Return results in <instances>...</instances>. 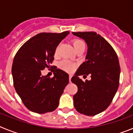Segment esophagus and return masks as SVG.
<instances>
[{
	"label": "esophagus",
	"instance_id": "34e87169",
	"mask_svg": "<svg viewBox=\"0 0 133 133\" xmlns=\"http://www.w3.org/2000/svg\"><path fill=\"white\" fill-rule=\"evenodd\" d=\"M72 75H69V82H71V78H72Z\"/></svg>",
	"mask_w": 133,
	"mask_h": 133
}]
</instances>
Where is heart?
<instances>
[{"instance_id":"heart-1","label":"heart","mask_w":133,"mask_h":133,"mask_svg":"<svg viewBox=\"0 0 133 133\" xmlns=\"http://www.w3.org/2000/svg\"><path fill=\"white\" fill-rule=\"evenodd\" d=\"M72 45L75 49V50H78V49H81V48L85 47V44H84V42L83 41L79 39H75L72 42ZM58 66L61 69H63L64 70L69 71V72H71L75 69V64L72 62L68 61V60H63L58 64Z\"/></svg>"}]
</instances>
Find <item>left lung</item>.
I'll use <instances>...</instances> for the list:
<instances>
[{"label":"left lung","instance_id":"obj_1","mask_svg":"<svg viewBox=\"0 0 133 133\" xmlns=\"http://www.w3.org/2000/svg\"><path fill=\"white\" fill-rule=\"evenodd\" d=\"M72 34L84 40L88 46L86 61L71 78L78 87L74 106L80 113L94 116L107 109L117 92L121 71L118 56L112 46L95 32ZM89 74L91 79L85 82L78 77Z\"/></svg>","mask_w":133,"mask_h":133}]
</instances>
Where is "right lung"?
I'll use <instances>...</instances> for the list:
<instances>
[{
  "mask_svg": "<svg viewBox=\"0 0 133 133\" xmlns=\"http://www.w3.org/2000/svg\"><path fill=\"white\" fill-rule=\"evenodd\" d=\"M69 34L42 32L27 41L13 60L12 75L14 87L23 104L32 112H52L58 107L59 98L69 82V75L61 69L54 77L42 76L41 70L50 66L57 46Z\"/></svg>",
  "mask_w": 133,
  "mask_h": 133,
  "instance_id": "add662e5",
  "label": "right lung"
}]
</instances>
